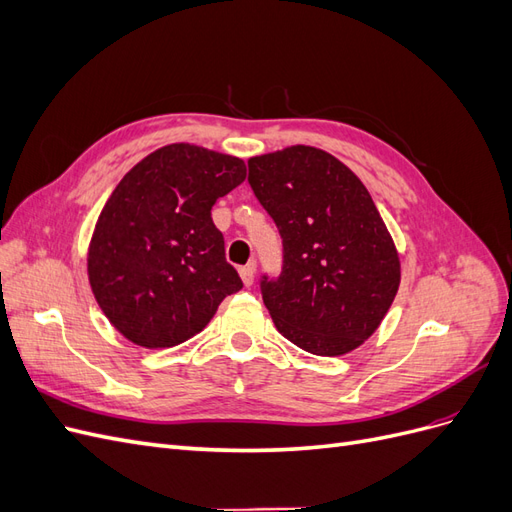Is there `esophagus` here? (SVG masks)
Returning a JSON list of instances; mask_svg holds the SVG:
<instances>
[{
	"label": "esophagus",
	"mask_w": 512,
	"mask_h": 512,
	"mask_svg": "<svg viewBox=\"0 0 512 512\" xmlns=\"http://www.w3.org/2000/svg\"><path fill=\"white\" fill-rule=\"evenodd\" d=\"M254 273H256V262L254 260L247 262L245 267L239 269V275H241V280H243L245 286H252L254 284Z\"/></svg>",
	"instance_id": "34e87169"
}]
</instances>
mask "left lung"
Returning <instances> with one entry per match:
<instances>
[{
  "mask_svg": "<svg viewBox=\"0 0 512 512\" xmlns=\"http://www.w3.org/2000/svg\"><path fill=\"white\" fill-rule=\"evenodd\" d=\"M250 181L284 245L262 275L269 314L294 346L318 356L359 348L389 312L399 256L361 179L331 153L294 145L250 158Z\"/></svg>",
  "mask_w": 512,
  "mask_h": 512,
  "instance_id": "obj_1",
  "label": "left lung"
}]
</instances>
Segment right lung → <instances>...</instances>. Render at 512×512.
Returning a JSON list of instances; mask_svg holds the SVG:
<instances>
[{
	"mask_svg": "<svg viewBox=\"0 0 512 512\" xmlns=\"http://www.w3.org/2000/svg\"><path fill=\"white\" fill-rule=\"evenodd\" d=\"M243 179V160L175 143L138 162L106 200L87 273L104 316L132 344H183L243 288L211 220L215 200Z\"/></svg>",
	"mask_w": 512,
	"mask_h": 512,
	"instance_id": "add662e5",
	"label": "right lung"
}]
</instances>
